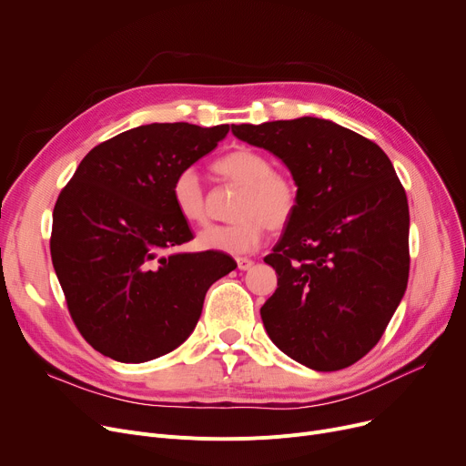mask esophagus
Here are the masks:
<instances>
[{
    "label": "esophagus",
    "instance_id": "1",
    "mask_svg": "<svg viewBox=\"0 0 466 466\" xmlns=\"http://www.w3.org/2000/svg\"><path fill=\"white\" fill-rule=\"evenodd\" d=\"M236 262H238V268H239V270H243V272H246V270H251V268H253V260L251 258H248V257H239V258H236Z\"/></svg>",
    "mask_w": 466,
    "mask_h": 466
}]
</instances>
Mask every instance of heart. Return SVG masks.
Listing matches in <instances>:
<instances>
[{
    "mask_svg": "<svg viewBox=\"0 0 466 466\" xmlns=\"http://www.w3.org/2000/svg\"><path fill=\"white\" fill-rule=\"evenodd\" d=\"M215 174L239 188L232 225L206 227L196 236V246L202 251L243 255L255 251L268 230H283L295 218L300 206L299 181L287 171L276 169L264 153L239 147L213 162ZM171 202L177 213L190 225H200L208 218L206 190L198 171L181 169L171 181Z\"/></svg>",
    "mask_w": 466,
    "mask_h": 466,
    "instance_id": "obj_1",
    "label": "heart"
}]
</instances>
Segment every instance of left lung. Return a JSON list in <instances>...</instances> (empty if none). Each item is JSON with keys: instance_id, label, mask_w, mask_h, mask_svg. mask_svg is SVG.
Segmentation results:
<instances>
[{"instance_id": "left-lung-1", "label": "left lung", "mask_w": 466, "mask_h": 466, "mask_svg": "<svg viewBox=\"0 0 466 466\" xmlns=\"http://www.w3.org/2000/svg\"><path fill=\"white\" fill-rule=\"evenodd\" d=\"M272 151L300 187V206L264 262L278 289L260 308L274 344L308 369L334 372L369 353L410 274L406 190L380 145L325 118L232 125Z\"/></svg>"}]
</instances>
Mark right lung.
I'll return each mask as SVG.
<instances>
[{
    "mask_svg": "<svg viewBox=\"0 0 466 466\" xmlns=\"http://www.w3.org/2000/svg\"><path fill=\"white\" fill-rule=\"evenodd\" d=\"M230 127L155 122L122 132L81 160L58 194L51 255L73 323L120 362L174 351L200 319L208 289L236 268L227 253H177L192 230L171 181Z\"/></svg>",
    "mask_w": 466,
    "mask_h": 466,
    "instance_id": "add662e5",
    "label": "right lung"
}]
</instances>
